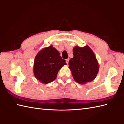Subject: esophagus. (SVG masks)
I'll return each mask as SVG.
<instances>
[{
	"mask_svg": "<svg viewBox=\"0 0 124 124\" xmlns=\"http://www.w3.org/2000/svg\"><path fill=\"white\" fill-rule=\"evenodd\" d=\"M69 59H68L66 60V63L67 64H68V63H69Z\"/></svg>",
	"mask_w": 124,
	"mask_h": 124,
	"instance_id": "esophagus-1",
	"label": "esophagus"
}]
</instances>
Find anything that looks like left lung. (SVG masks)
<instances>
[{"label": "left lung", "instance_id": "1", "mask_svg": "<svg viewBox=\"0 0 124 124\" xmlns=\"http://www.w3.org/2000/svg\"><path fill=\"white\" fill-rule=\"evenodd\" d=\"M73 57L69 62V69L76 82L86 84L93 81L99 72V65L94 52L88 45L73 48Z\"/></svg>", "mask_w": 124, "mask_h": 124}]
</instances>
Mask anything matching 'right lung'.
Masks as SVG:
<instances>
[{"label":"right lung","instance_id":"right-lung-1","mask_svg":"<svg viewBox=\"0 0 124 124\" xmlns=\"http://www.w3.org/2000/svg\"><path fill=\"white\" fill-rule=\"evenodd\" d=\"M66 64L59 51L51 45L43 48L36 55L33 68L34 75L41 83H51L56 78L59 70Z\"/></svg>","mask_w":124,"mask_h":124}]
</instances>
